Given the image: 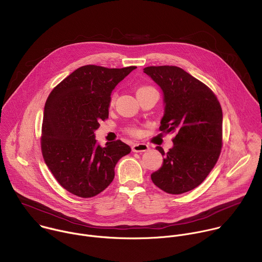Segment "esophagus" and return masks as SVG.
I'll use <instances>...</instances> for the list:
<instances>
[{
	"label": "esophagus",
	"mask_w": 262,
	"mask_h": 262,
	"mask_svg": "<svg viewBox=\"0 0 262 262\" xmlns=\"http://www.w3.org/2000/svg\"><path fill=\"white\" fill-rule=\"evenodd\" d=\"M149 149V146L145 143H134L132 145V150L134 152H142V151H146Z\"/></svg>",
	"instance_id": "esophagus-1"
}]
</instances>
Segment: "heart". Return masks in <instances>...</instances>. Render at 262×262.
Listing matches in <instances>:
<instances>
[{"mask_svg": "<svg viewBox=\"0 0 262 262\" xmlns=\"http://www.w3.org/2000/svg\"><path fill=\"white\" fill-rule=\"evenodd\" d=\"M147 88H149V87H142V88L138 89V91L143 90V89H147ZM114 100H115V96H113V98H112V103L114 102ZM131 133H132V134H138V133H139V131H138V130H136V129H132V130H131Z\"/></svg>", "mask_w": 262, "mask_h": 262, "instance_id": "b5f03b06", "label": "heart"}]
</instances>
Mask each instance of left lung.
<instances>
[{
  "label": "left lung",
  "instance_id": "obj_1",
  "mask_svg": "<svg viewBox=\"0 0 262 262\" xmlns=\"http://www.w3.org/2000/svg\"><path fill=\"white\" fill-rule=\"evenodd\" d=\"M161 88L165 104L160 131L174 133L162 167L151 173L162 190L180 194L200 185L215 166L222 146V110L215 94L180 68L143 69Z\"/></svg>",
  "mask_w": 262,
  "mask_h": 262
}]
</instances>
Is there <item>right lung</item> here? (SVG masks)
<instances>
[{
	"mask_svg": "<svg viewBox=\"0 0 262 262\" xmlns=\"http://www.w3.org/2000/svg\"><path fill=\"white\" fill-rule=\"evenodd\" d=\"M136 67L106 69L84 66L50 93L44 108L41 147L46 165L71 193L92 198L115 177L119 160L131 148L121 140L101 147L94 131L108 118L115 87Z\"/></svg>",
	"mask_w": 262,
	"mask_h": 262,
	"instance_id": "right-lung-1",
	"label": "right lung"
}]
</instances>
